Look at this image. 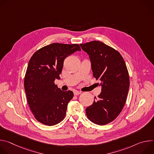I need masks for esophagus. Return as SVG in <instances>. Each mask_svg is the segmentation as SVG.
Masks as SVG:
<instances>
[{
	"instance_id": "obj_1",
	"label": "esophagus",
	"mask_w": 154,
	"mask_h": 154,
	"mask_svg": "<svg viewBox=\"0 0 154 154\" xmlns=\"http://www.w3.org/2000/svg\"><path fill=\"white\" fill-rule=\"evenodd\" d=\"M82 93L81 91H74V94L75 96H77V95H79V94H80Z\"/></svg>"
}]
</instances>
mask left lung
<instances>
[{"mask_svg": "<svg viewBox=\"0 0 154 154\" xmlns=\"http://www.w3.org/2000/svg\"><path fill=\"white\" fill-rule=\"evenodd\" d=\"M90 56L93 76L102 84V92L86 108L88 119L104 125L114 121L125 103L130 79L127 68L120 53L102 42L80 44Z\"/></svg>", "mask_w": 154, "mask_h": 154, "instance_id": "obj_1", "label": "left lung"}]
</instances>
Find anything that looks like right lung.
<instances>
[{"mask_svg":"<svg viewBox=\"0 0 154 154\" xmlns=\"http://www.w3.org/2000/svg\"><path fill=\"white\" fill-rule=\"evenodd\" d=\"M77 51V44L52 43L36 51L31 57L24 77L27 102L35 118L49 126L62 121L74 93L61 91L55 84L60 79L64 60Z\"/></svg>","mask_w":154,"mask_h":154,"instance_id":"right-lung-1","label":"right lung"}]
</instances>
